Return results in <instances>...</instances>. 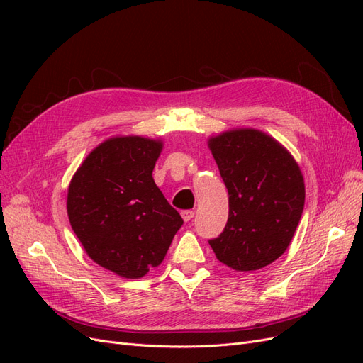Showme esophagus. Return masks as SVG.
Returning <instances> with one entry per match:
<instances>
[{
  "mask_svg": "<svg viewBox=\"0 0 363 363\" xmlns=\"http://www.w3.org/2000/svg\"><path fill=\"white\" fill-rule=\"evenodd\" d=\"M180 215H182V218H183V221L188 223V221H191V219L194 218L195 213H194V211H182Z\"/></svg>",
  "mask_w": 363,
  "mask_h": 363,
  "instance_id": "obj_1",
  "label": "esophagus"
}]
</instances>
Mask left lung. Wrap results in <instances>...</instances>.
Here are the masks:
<instances>
[{
    "mask_svg": "<svg viewBox=\"0 0 363 363\" xmlns=\"http://www.w3.org/2000/svg\"><path fill=\"white\" fill-rule=\"evenodd\" d=\"M228 191V221L208 240L216 259L235 271H256L292 242L304 207L298 163L265 131L230 128L207 139Z\"/></svg>",
    "mask_w": 363,
    "mask_h": 363,
    "instance_id": "8db88e82",
    "label": "left lung"
}]
</instances>
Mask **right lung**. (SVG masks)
Wrapping results in <instances>:
<instances>
[{
    "mask_svg": "<svg viewBox=\"0 0 363 363\" xmlns=\"http://www.w3.org/2000/svg\"><path fill=\"white\" fill-rule=\"evenodd\" d=\"M162 139L112 136L96 145L68 186L67 212L86 255L124 279L163 262L183 219L152 179Z\"/></svg>",
    "mask_w": 363,
    "mask_h": 363,
    "instance_id": "obj_1",
    "label": "right lung"
}]
</instances>
